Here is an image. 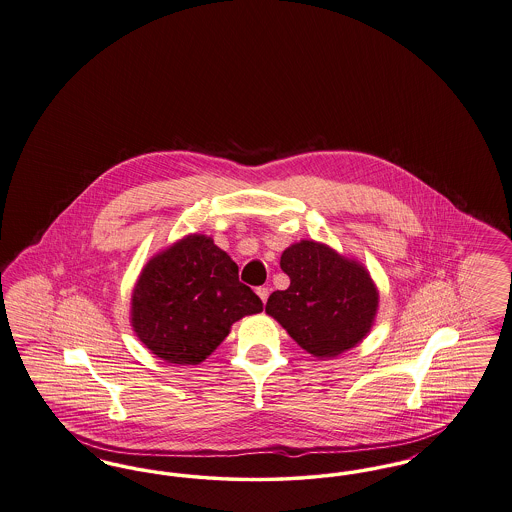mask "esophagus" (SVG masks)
<instances>
[{
	"label": "esophagus",
	"instance_id": "obj_1",
	"mask_svg": "<svg viewBox=\"0 0 512 512\" xmlns=\"http://www.w3.org/2000/svg\"><path fill=\"white\" fill-rule=\"evenodd\" d=\"M256 294H258V296H260V300L266 304L267 296H269V289H267V287H258V289H256Z\"/></svg>",
	"mask_w": 512,
	"mask_h": 512
}]
</instances>
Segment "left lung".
<instances>
[{
    "mask_svg": "<svg viewBox=\"0 0 512 512\" xmlns=\"http://www.w3.org/2000/svg\"><path fill=\"white\" fill-rule=\"evenodd\" d=\"M287 290L267 298L266 313L315 357H336L373 327L378 290L369 271L315 241L290 245L281 256Z\"/></svg>",
    "mask_w": 512,
    "mask_h": 512,
    "instance_id": "left-lung-1",
    "label": "left lung"
}]
</instances>
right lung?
Returning a JSON list of instances; mask_svg holds the SVG:
<instances>
[{"mask_svg": "<svg viewBox=\"0 0 512 512\" xmlns=\"http://www.w3.org/2000/svg\"><path fill=\"white\" fill-rule=\"evenodd\" d=\"M262 308L227 252L206 235H187L143 267L132 294V327L156 357L197 365L235 321Z\"/></svg>", "mask_w": 512, "mask_h": 512, "instance_id": "add662e5", "label": "right lung"}]
</instances>
